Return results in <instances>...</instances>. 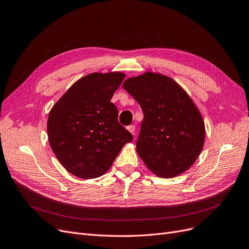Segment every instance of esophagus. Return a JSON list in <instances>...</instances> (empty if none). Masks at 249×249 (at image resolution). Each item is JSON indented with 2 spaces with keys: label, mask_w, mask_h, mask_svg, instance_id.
<instances>
[{
  "label": "esophagus",
  "mask_w": 249,
  "mask_h": 249,
  "mask_svg": "<svg viewBox=\"0 0 249 249\" xmlns=\"http://www.w3.org/2000/svg\"><path fill=\"white\" fill-rule=\"evenodd\" d=\"M127 131L130 132L132 135H135V131H136V127H135V125H133V124L128 125V126H127Z\"/></svg>",
  "instance_id": "obj_1"
}]
</instances>
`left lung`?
I'll use <instances>...</instances> for the list:
<instances>
[{
	"instance_id": "left-lung-1",
	"label": "left lung",
	"mask_w": 249,
	"mask_h": 249,
	"mask_svg": "<svg viewBox=\"0 0 249 249\" xmlns=\"http://www.w3.org/2000/svg\"><path fill=\"white\" fill-rule=\"evenodd\" d=\"M123 89L144 113L136 149L145 165L166 178L189 170L205 139L202 115L190 96L172 77L151 71L126 78Z\"/></svg>"
}]
</instances>
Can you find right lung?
Returning a JSON list of instances; mask_svg holds the SVG:
<instances>
[{
	"label": "right lung",
	"mask_w": 249,
	"mask_h": 249,
	"mask_svg": "<svg viewBox=\"0 0 249 249\" xmlns=\"http://www.w3.org/2000/svg\"><path fill=\"white\" fill-rule=\"evenodd\" d=\"M123 72H94L76 81L50 110V146L65 170L82 178H95L111 167L132 134L118 124L110 102L123 83Z\"/></svg>",
	"instance_id": "obj_1"
}]
</instances>
